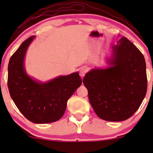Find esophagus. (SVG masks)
<instances>
[{"mask_svg": "<svg viewBox=\"0 0 153 153\" xmlns=\"http://www.w3.org/2000/svg\"><path fill=\"white\" fill-rule=\"evenodd\" d=\"M88 72V68H86V67H82V68H80V75L81 77H83L84 75H85V73H86Z\"/></svg>", "mask_w": 153, "mask_h": 153, "instance_id": "34e87169", "label": "esophagus"}]
</instances>
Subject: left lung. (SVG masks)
<instances>
[{
	"instance_id": "left-lung-1",
	"label": "left lung",
	"mask_w": 153,
	"mask_h": 153,
	"mask_svg": "<svg viewBox=\"0 0 153 153\" xmlns=\"http://www.w3.org/2000/svg\"><path fill=\"white\" fill-rule=\"evenodd\" d=\"M109 64L106 69L86 73L83 84L98 117L108 122H121L130 118L145 97L146 63L134 44L122 36L113 46Z\"/></svg>"
}]
</instances>
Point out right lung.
Instances as JSON below:
<instances>
[{
    "mask_svg": "<svg viewBox=\"0 0 153 153\" xmlns=\"http://www.w3.org/2000/svg\"><path fill=\"white\" fill-rule=\"evenodd\" d=\"M30 36L10 57L8 67V87L13 102L28 120L47 124L59 120L64 114L67 101L82 84L78 73L59 76L40 83L26 75L24 59L28 47L34 39Z\"/></svg>",
    "mask_w": 153,
    "mask_h": 153,
    "instance_id": "obj_1",
    "label": "right lung"
}]
</instances>
